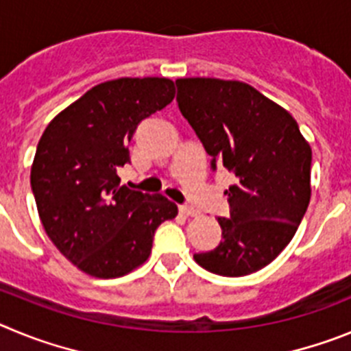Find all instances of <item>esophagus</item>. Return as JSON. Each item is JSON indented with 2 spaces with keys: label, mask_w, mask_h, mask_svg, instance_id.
<instances>
[{
  "label": "esophagus",
  "mask_w": 351,
  "mask_h": 351,
  "mask_svg": "<svg viewBox=\"0 0 351 351\" xmlns=\"http://www.w3.org/2000/svg\"><path fill=\"white\" fill-rule=\"evenodd\" d=\"M178 210H180V213L187 215V217H199V215H201V211L195 210L194 206H187V204H183V206H180Z\"/></svg>",
  "instance_id": "34e87169"
}]
</instances>
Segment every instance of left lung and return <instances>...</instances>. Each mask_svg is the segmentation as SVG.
<instances>
[{
  "instance_id": "1",
  "label": "left lung",
  "mask_w": 351,
  "mask_h": 351,
  "mask_svg": "<svg viewBox=\"0 0 351 351\" xmlns=\"http://www.w3.org/2000/svg\"><path fill=\"white\" fill-rule=\"evenodd\" d=\"M180 112L211 156L234 173L222 241L194 261L220 276L266 267L293 238L311 197V147L292 115L238 80L178 78Z\"/></svg>"
}]
</instances>
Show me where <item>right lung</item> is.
Masks as SVG:
<instances>
[{"label":"right lung","instance_id":"1","mask_svg":"<svg viewBox=\"0 0 351 351\" xmlns=\"http://www.w3.org/2000/svg\"><path fill=\"white\" fill-rule=\"evenodd\" d=\"M175 97L169 78L103 82L53 117L38 141L31 189L50 241L94 278H119L147 262L154 232L178 206L121 185L129 141L143 119Z\"/></svg>","mask_w":351,"mask_h":351}]
</instances>
